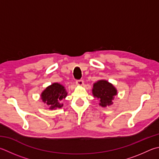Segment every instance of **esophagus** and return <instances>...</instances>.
I'll return each instance as SVG.
<instances>
[{
	"label": "esophagus",
	"instance_id": "34e87169",
	"mask_svg": "<svg viewBox=\"0 0 159 159\" xmlns=\"http://www.w3.org/2000/svg\"><path fill=\"white\" fill-rule=\"evenodd\" d=\"M76 83L78 85H83V83H84V81H83V80L80 79V80H77L76 81Z\"/></svg>",
	"mask_w": 159,
	"mask_h": 159
}]
</instances>
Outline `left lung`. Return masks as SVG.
Wrapping results in <instances>:
<instances>
[{
  "mask_svg": "<svg viewBox=\"0 0 159 159\" xmlns=\"http://www.w3.org/2000/svg\"><path fill=\"white\" fill-rule=\"evenodd\" d=\"M92 94L94 97L99 99V105L102 107H105L112 104V100L117 94V90L113 85L108 81L101 80L94 84Z\"/></svg>",
  "mask_w": 159,
  "mask_h": 159,
  "instance_id": "8db88e82",
  "label": "left lung"
}]
</instances>
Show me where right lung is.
Here are the masks:
<instances>
[{
  "mask_svg": "<svg viewBox=\"0 0 159 159\" xmlns=\"http://www.w3.org/2000/svg\"><path fill=\"white\" fill-rule=\"evenodd\" d=\"M67 94V92L62 85L55 83L46 88L41 97L43 102L49 106V109L53 110L62 107V104L60 103V102L65 99Z\"/></svg>",
  "mask_w": 159,
  "mask_h": 159,
  "instance_id": "add662e5",
  "label": "right lung"
}]
</instances>
